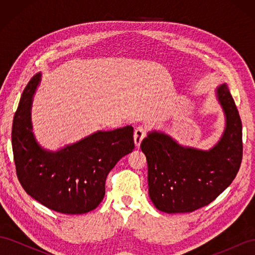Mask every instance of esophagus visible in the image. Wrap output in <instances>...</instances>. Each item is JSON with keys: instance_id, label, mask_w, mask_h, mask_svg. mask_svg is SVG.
I'll return each mask as SVG.
<instances>
[{"instance_id": "1", "label": "esophagus", "mask_w": 255, "mask_h": 255, "mask_svg": "<svg viewBox=\"0 0 255 255\" xmlns=\"http://www.w3.org/2000/svg\"><path fill=\"white\" fill-rule=\"evenodd\" d=\"M145 137V130L143 128H137L134 132V143L135 148L138 149L140 146V143L143 138Z\"/></svg>"}]
</instances>
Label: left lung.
I'll return each instance as SVG.
<instances>
[{
  "label": "left lung",
  "mask_w": 255,
  "mask_h": 255,
  "mask_svg": "<svg viewBox=\"0 0 255 255\" xmlns=\"http://www.w3.org/2000/svg\"><path fill=\"white\" fill-rule=\"evenodd\" d=\"M216 97L226 128L210 150L184 146L155 129L140 144L148 161L149 196L160 212H194L214 201L235 179L243 158L242 120L227 84L219 85Z\"/></svg>",
  "instance_id": "1"
}]
</instances>
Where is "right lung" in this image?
<instances>
[{
	"label": "right lung",
	"instance_id": "add662e5",
	"mask_svg": "<svg viewBox=\"0 0 255 255\" xmlns=\"http://www.w3.org/2000/svg\"><path fill=\"white\" fill-rule=\"evenodd\" d=\"M41 72L22 92L11 142L18 180L36 201L61 214L88 213L101 203L105 181L119 159L134 150L133 128L98 130L57 151L43 149L33 133L30 111Z\"/></svg>",
	"mask_w": 255,
	"mask_h": 255
}]
</instances>
